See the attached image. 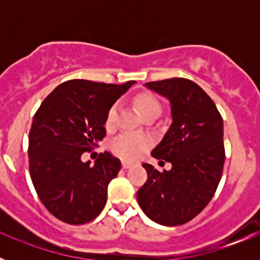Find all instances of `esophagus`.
Listing matches in <instances>:
<instances>
[{
	"mask_svg": "<svg viewBox=\"0 0 260 260\" xmlns=\"http://www.w3.org/2000/svg\"><path fill=\"white\" fill-rule=\"evenodd\" d=\"M132 165H133V162L126 161V160H122V168H123V169H127V168H130Z\"/></svg>",
	"mask_w": 260,
	"mask_h": 260,
	"instance_id": "34e87169",
	"label": "esophagus"
}]
</instances>
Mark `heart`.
<instances>
[{"label":"heart","mask_w":260,"mask_h":260,"mask_svg":"<svg viewBox=\"0 0 260 260\" xmlns=\"http://www.w3.org/2000/svg\"><path fill=\"white\" fill-rule=\"evenodd\" d=\"M134 105L143 118H147L150 116L158 117L161 113V104L158 102V99L151 93H138L134 98ZM117 110H118L117 104L110 105L109 109H108L104 119V125L107 128H112L116 123ZM150 144L151 142L148 138L125 133V134L118 135L112 142V150L126 160H134L143 151H146L150 147Z\"/></svg>","instance_id":"obj_1"}]
</instances>
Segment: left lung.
I'll return each mask as SVG.
<instances>
[{
  "instance_id": "8db88e82",
  "label": "left lung",
  "mask_w": 260,
  "mask_h": 260,
  "mask_svg": "<svg viewBox=\"0 0 260 260\" xmlns=\"http://www.w3.org/2000/svg\"><path fill=\"white\" fill-rule=\"evenodd\" d=\"M168 98L173 122L151 155L172 164L158 172L143 164L147 181L138 203L151 220L167 226L186 224L206 208L219 186L225 161L222 117L212 99L186 78L148 82Z\"/></svg>"
}]
</instances>
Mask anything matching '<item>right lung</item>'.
Instances as JSON below:
<instances>
[{
  "label": "right lung",
  "mask_w": 260,
  "mask_h": 260,
  "mask_svg": "<svg viewBox=\"0 0 260 260\" xmlns=\"http://www.w3.org/2000/svg\"><path fill=\"white\" fill-rule=\"evenodd\" d=\"M134 83L68 80L36 110L28 135L29 176L41 203L61 221L87 224L104 208L121 161L107 151L95 165L80 156L104 139L108 109Z\"/></svg>",
  "instance_id": "obj_1"
}]
</instances>
